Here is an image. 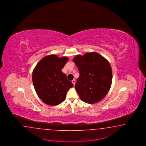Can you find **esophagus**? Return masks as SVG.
Returning <instances> with one entry per match:
<instances>
[{
	"label": "esophagus",
	"mask_w": 146,
	"mask_h": 146,
	"mask_svg": "<svg viewBox=\"0 0 146 146\" xmlns=\"http://www.w3.org/2000/svg\"><path fill=\"white\" fill-rule=\"evenodd\" d=\"M72 83L73 84V85H74L75 84V81L74 80H73L72 81Z\"/></svg>",
	"instance_id": "34e87169"
}]
</instances>
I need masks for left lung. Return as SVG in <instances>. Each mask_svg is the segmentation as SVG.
Listing matches in <instances>:
<instances>
[{
    "label": "left lung",
    "mask_w": 146,
    "mask_h": 146,
    "mask_svg": "<svg viewBox=\"0 0 146 146\" xmlns=\"http://www.w3.org/2000/svg\"><path fill=\"white\" fill-rule=\"evenodd\" d=\"M73 61L80 73L75 88L81 100L88 104L102 100L110 91L112 82L109 62L96 52L77 55Z\"/></svg>",
    "instance_id": "8db88e82"
}]
</instances>
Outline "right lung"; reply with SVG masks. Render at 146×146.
<instances>
[{"mask_svg": "<svg viewBox=\"0 0 146 146\" xmlns=\"http://www.w3.org/2000/svg\"><path fill=\"white\" fill-rule=\"evenodd\" d=\"M67 57L54 54L42 58L33 73V82L38 97L47 105L55 106L65 100L66 93L73 86L61 70L68 61Z\"/></svg>", "mask_w": 146, "mask_h": 146, "instance_id": "right-lung-1", "label": "right lung"}]
</instances>
